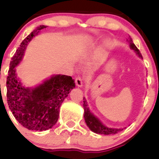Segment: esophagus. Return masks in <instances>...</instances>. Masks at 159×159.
Segmentation results:
<instances>
[{"instance_id": "esophagus-1", "label": "esophagus", "mask_w": 159, "mask_h": 159, "mask_svg": "<svg viewBox=\"0 0 159 159\" xmlns=\"http://www.w3.org/2000/svg\"><path fill=\"white\" fill-rule=\"evenodd\" d=\"M75 81L76 85H77L78 87H81L84 84V78L82 77H77L75 78Z\"/></svg>"}]
</instances>
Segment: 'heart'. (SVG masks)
<instances>
[{"mask_svg": "<svg viewBox=\"0 0 159 159\" xmlns=\"http://www.w3.org/2000/svg\"><path fill=\"white\" fill-rule=\"evenodd\" d=\"M104 47H105V48H106V47L107 46V43H105V44H104V45H103Z\"/></svg>", "mask_w": 159, "mask_h": 159, "instance_id": "heart-1", "label": "heart"}]
</instances>
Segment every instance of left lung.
Listing matches in <instances>:
<instances>
[{"instance_id": "1", "label": "left lung", "mask_w": 159, "mask_h": 159, "mask_svg": "<svg viewBox=\"0 0 159 159\" xmlns=\"http://www.w3.org/2000/svg\"><path fill=\"white\" fill-rule=\"evenodd\" d=\"M129 47L131 49L134 51V52L140 57V58L142 57L141 54H140V51L138 48L135 46V45L133 43V41L132 38L129 36ZM84 117L85 123H87V125L89 127L92 132H93L96 134H116V133L120 132V131L123 130V129H111V128H107L103 125L102 123L100 122V120L98 119L97 117L94 116L93 114L90 111L88 105H87V102L86 99L84 98Z\"/></svg>"}]
</instances>
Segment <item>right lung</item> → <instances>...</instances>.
Segmentation results:
<instances>
[{
    "mask_svg": "<svg viewBox=\"0 0 159 159\" xmlns=\"http://www.w3.org/2000/svg\"><path fill=\"white\" fill-rule=\"evenodd\" d=\"M40 25L23 40L10 61L7 78V97L9 107L18 122L29 130L45 131L57 122L61 104L75 88L71 76L53 75L34 88L22 86L17 78L16 66L22 60L29 42L43 29Z\"/></svg>",
    "mask_w": 159,
    "mask_h": 159,
    "instance_id": "add662e5",
    "label": "right lung"
}]
</instances>
